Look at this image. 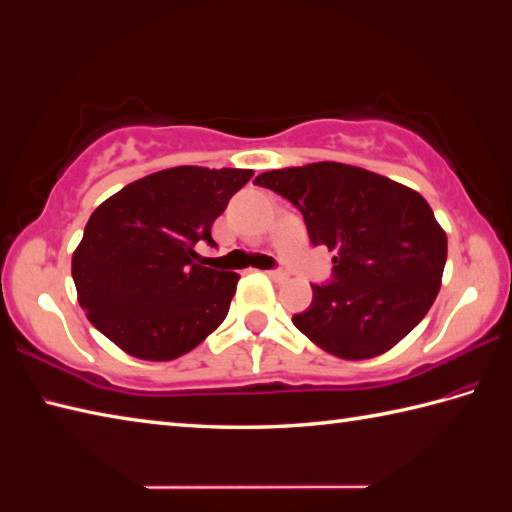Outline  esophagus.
Masks as SVG:
<instances>
[{
    "label": "esophagus",
    "instance_id": "obj_1",
    "mask_svg": "<svg viewBox=\"0 0 512 512\" xmlns=\"http://www.w3.org/2000/svg\"><path fill=\"white\" fill-rule=\"evenodd\" d=\"M267 276L271 278V280H276V282H282V280H287L289 276H287V271H282V269H269L267 271Z\"/></svg>",
    "mask_w": 512,
    "mask_h": 512
}]
</instances>
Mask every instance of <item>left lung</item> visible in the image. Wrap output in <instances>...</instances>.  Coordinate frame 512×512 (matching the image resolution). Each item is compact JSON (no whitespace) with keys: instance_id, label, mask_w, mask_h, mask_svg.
I'll return each instance as SVG.
<instances>
[{"instance_id":"obj_1","label":"left lung","mask_w":512,"mask_h":512,"mask_svg":"<svg viewBox=\"0 0 512 512\" xmlns=\"http://www.w3.org/2000/svg\"><path fill=\"white\" fill-rule=\"evenodd\" d=\"M254 184L289 199L311 243L335 252L331 282L311 285V306L293 315L311 342L335 357L370 359L427 315L447 234L418 192L337 162L267 170Z\"/></svg>"}]
</instances>
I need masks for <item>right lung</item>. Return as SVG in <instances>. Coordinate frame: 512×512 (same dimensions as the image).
Masks as SVG:
<instances>
[{"label":"right lung","instance_id":"1","mask_svg":"<svg viewBox=\"0 0 512 512\" xmlns=\"http://www.w3.org/2000/svg\"><path fill=\"white\" fill-rule=\"evenodd\" d=\"M252 175L177 166L100 203L72 258L89 322L149 361L177 359L199 346L230 311L238 274L203 267L195 247H217L212 223Z\"/></svg>","mask_w":512,"mask_h":512}]
</instances>
